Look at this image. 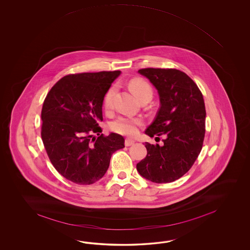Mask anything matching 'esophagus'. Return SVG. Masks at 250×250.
<instances>
[{"mask_svg":"<svg viewBox=\"0 0 250 250\" xmlns=\"http://www.w3.org/2000/svg\"><path fill=\"white\" fill-rule=\"evenodd\" d=\"M134 143H135V141H134L133 139H130V138H126V139H125V146H132Z\"/></svg>","mask_w":250,"mask_h":250,"instance_id":"34e87169","label":"esophagus"}]
</instances>
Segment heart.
<instances>
[{
    "instance_id": "heart-1",
    "label": "heart",
    "mask_w": 250,
    "mask_h": 250,
    "mask_svg": "<svg viewBox=\"0 0 250 250\" xmlns=\"http://www.w3.org/2000/svg\"><path fill=\"white\" fill-rule=\"evenodd\" d=\"M129 87L134 95L141 100L143 97L153 95V89L146 81L140 79H135L129 82ZM117 91V85H112L107 90L104 99V104L106 110H111L113 107V99ZM143 124L141 118L127 117L120 116L113 121L110 127L113 132L119 133L126 136H133L138 132V127Z\"/></svg>"
}]
</instances>
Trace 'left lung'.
<instances>
[{"mask_svg":"<svg viewBox=\"0 0 250 250\" xmlns=\"http://www.w3.org/2000/svg\"><path fill=\"white\" fill-rule=\"evenodd\" d=\"M138 72L150 80L160 97L159 110L145 132L151 138L165 135V139L162 146L146 143L147 154L137 170L155 183L172 182L189 170L201 152L207 115L202 93L179 69L146 68Z\"/></svg>","mask_w":250,"mask_h":250,"instance_id":"8db88e82","label":"left lung"}]
</instances>
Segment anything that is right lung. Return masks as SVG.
Returning <instances> with one entry per match:
<instances>
[{"label": "right lung", "mask_w": 250, "mask_h": 250, "mask_svg": "<svg viewBox=\"0 0 250 250\" xmlns=\"http://www.w3.org/2000/svg\"><path fill=\"white\" fill-rule=\"evenodd\" d=\"M120 70L69 74L49 91L42 104L41 137L53 167L80 185L99 181L112 154L124 147L123 136H104L98 123L107 90ZM96 133L99 138L92 137Z\"/></svg>", "instance_id": "obj_1"}]
</instances>
